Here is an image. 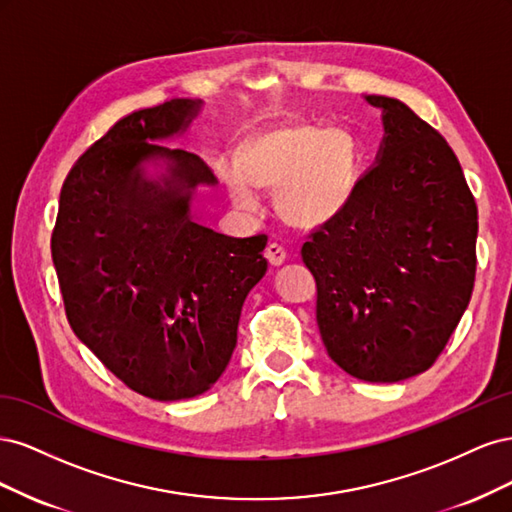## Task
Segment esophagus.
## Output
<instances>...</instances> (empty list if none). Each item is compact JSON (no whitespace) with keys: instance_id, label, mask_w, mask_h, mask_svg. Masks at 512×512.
Segmentation results:
<instances>
[{"instance_id":"34e87169","label":"esophagus","mask_w":512,"mask_h":512,"mask_svg":"<svg viewBox=\"0 0 512 512\" xmlns=\"http://www.w3.org/2000/svg\"><path fill=\"white\" fill-rule=\"evenodd\" d=\"M265 258L271 262L273 267H280L286 262V250L280 243H269L267 250H265Z\"/></svg>"}]
</instances>
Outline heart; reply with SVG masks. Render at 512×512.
Instances as JSON below:
<instances>
[{
  "instance_id": "1",
  "label": "heart",
  "mask_w": 512,
  "mask_h": 512,
  "mask_svg": "<svg viewBox=\"0 0 512 512\" xmlns=\"http://www.w3.org/2000/svg\"><path fill=\"white\" fill-rule=\"evenodd\" d=\"M354 179V138L316 123H286L256 134L241 162L226 170L232 203L252 209L258 192L277 190V213L301 228L331 220L348 203Z\"/></svg>"
}]
</instances>
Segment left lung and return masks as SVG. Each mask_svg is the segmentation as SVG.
Returning a JSON list of instances; mask_svg holds the SVG:
<instances>
[{
    "label": "left lung",
    "mask_w": 512,
    "mask_h": 512,
    "mask_svg": "<svg viewBox=\"0 0 512 512\" xmlns=\"http://www.w3.org/2000/svg\"><path fill=\"white\" fill-rule=\"evenodd\" d=\"M374 166L303 243L316 320L333 363L365 382L423 374L466 312L478 211L459 160L427 121L389 96Z\"/></svg>",
    "instance_id": "left-lung-1"
}]
</instances>
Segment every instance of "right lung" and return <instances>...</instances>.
<instances>
[{
    "label": "right lung",
    "instance_id": "right-lung-1",
    "mask_svg": "<svg viewBox=\"0 0 512 512\" xmlns=\"http://www.w3.org/2000/svg\"><path fill=\"white\" fill-rule=\"evenodd\" d=\"M200 98L121 117L76 160L59 196L53 265L74 335L132 391L203 395L237 346L243 301L267 273V235L232 239L192 220L207 162L164 147Z\"/></svg>",
    "mask_w": 512,
    "mask_h": 512
}]
</instances>
